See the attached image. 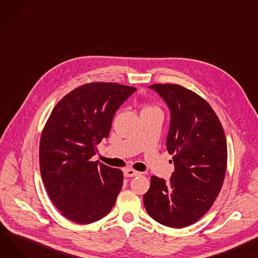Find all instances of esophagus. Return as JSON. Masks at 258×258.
<instances>
[{"label":"esophagus","instance_id":"34e87169","mask_svg":"<svg viewBox=\"0 0 258 258\" xmlns=\"http://www.w3.org/2000/svg\"><path fill=\"white\" fill-rule=\"evenodd\" d=\"M141 173L138 172V171H136L134 169H125L124 170V176L125 177H135V176H138Z\"/></svg>","mask_w":258,"mask_h":258}]
</instances>
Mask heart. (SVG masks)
I'll return each mask as SVG.
<instances>
[{"mask_svg": "<svg viewBox=\"0 0 258 258\" xmlns=\"http://www.w3.org/2000/svg\"><path fill=\"white\" fill-rule=\"evenodd\" d=\"M148 110H157V109L153 108V107H146V108L143 109V111H148Z\"/></svg>", "mask_w": 258, "mask_h": 258, "instance_id": "b5f03b06", "label": "heart"}]
</instances>
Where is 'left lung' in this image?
I'll list each match as a JSON object with an SVG mask.
<instances>
[{"label":"left lung","instance_id":"8db88e82","mask_svg":"<svg viewBox=\"0 0 258 258\" xmlns=\"http://www.w3.org/2000/svg\"><path fill=\"white\" fill-rule=\"evenodd\" d=\"M149 88L170 110L166 146L174 172L169 181L151 176L144 207L165 226L186 227L207 214L222 188L227 164L224 130L208 101L195 92L175 84Z\"/></svg>","mask_w":258,"mask_h":258}]
</instances>
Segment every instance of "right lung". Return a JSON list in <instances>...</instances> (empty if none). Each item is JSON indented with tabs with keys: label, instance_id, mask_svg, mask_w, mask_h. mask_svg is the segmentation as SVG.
Here are the masks:
<instances>
[{
	"label": "right lung",
	"instance_id": "obj_1",
	"mask_svg": "<svg viewBox=\"0 0 258 258\" xmlns=\"http://www.w3.org/2000/svg\"><path fill=\"white\" fill-rule=\"evenodd\" d=\"M136 90L117 83L85 84L51 111L40 138V173L51 202L67 219L89 224L113 209L123 173L92 157L108 138L116 111Z\"/></svg>",
	"mask_w": 258,
	"mask_h": 258
}]
</instances>
